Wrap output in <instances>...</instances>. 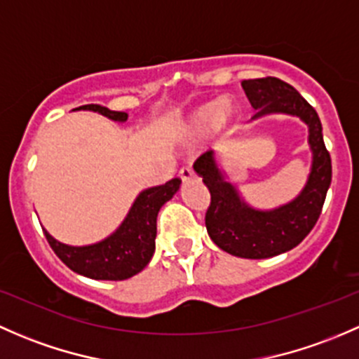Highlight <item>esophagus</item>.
<instances>
[{
    "mask_svg": "<svg viewBox=\"0 0 359 359\" xmlns=\"http://www.w3.org/2000/svg\"><path fill=\"white\" fill-rule=\"evenodd\" d=\"M194 175H195L194 169L188 168V165H184V168L180 169V178H181V181L191 180V178H194Z\"/></svg>",
    "mask_w": 359,
    "mask_h": 359,
    "instance_id": "esophagus-1",
    "label": "esophagus"
}]
</instances>
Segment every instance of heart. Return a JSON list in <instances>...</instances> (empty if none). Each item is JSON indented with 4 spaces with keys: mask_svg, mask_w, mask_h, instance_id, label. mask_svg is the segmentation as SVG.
Wrapping results in <instances>:
<instances>
[{
    "mask_svg": "<svg viewBox=\"0 0 359 359\" xmlns=\"http://www.w3.org/2000/svg\"><path fill=\"white\" fill-rule=\"evenodd\" d=\"M233 117V107L228 102L207 103L195 110L188 119V136L191 140L202 138L217 128H224Z\"/></svg>",
    "mask_w": 359,
    "mask_h": 359,
    "instance_id": "1",
    "label": "heart"
}]
</instances>
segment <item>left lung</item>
Here are the masks:
<instances>
[{"label":"left lung","mask_w":359,"mask_h":359,"mask_svg":"<svg viewBox=\"0 0 359 359\" xmlns=\"http://www.w3.org/2000/svg\"><path fill=\"white\" fill-rule=\"evenodd\" d=\"M242 88L256 110L252 121L283 114L299 117L308 126L313 154L308 181L301 194L287 204L266 210L247 204L236 184L226 180L212 150L195 161V172L204 180L210 194L205 226L212 242L231 256L266 259L294 249L313 230L330 187L332 161L325 149L316 110L295 88L276 77L242 81Z\"/></svg>","instance_id":"1"}]
</instances>
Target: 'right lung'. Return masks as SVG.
<instances>
[{
  "label": "right lung",
  "instance_id": "obj_1",
  "mask_svg": "<svg viewBox=\"0 0 359 359\" xmlns=\"http://www.w3.org/2000/svg\"><path fill=\"white\" fill-rule=\"evenodd\" d=\"M76 110H91L116 123H126L128 114L102 105H83ZM181 180L175 178L161 187L140 191L114 233L90 245H67L58 242L43 228L53 252L72 271L93 280H126L142 271L155 252L157 214L161 207L180 190Z\"/></svg>",
  "mask_w": 359,
  "mask_h": 359
}]
</instances>
